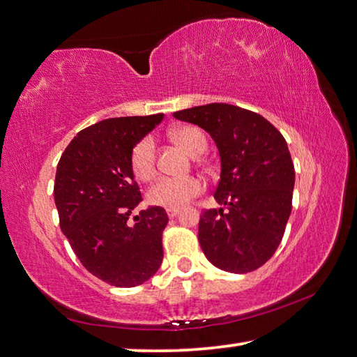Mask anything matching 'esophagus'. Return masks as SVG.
Masks as SVG:
<instances>
[{
	"label": "esophagus",
	"instance_id": "1",
	"mask_svg": "<svg viewBox=\"0 0 357 357\" xmlns=\"http://www.w3.org/2000/svg\"><path fill=\"white\" fill-rule=\"evenodd\" d=\"M178 211H180L178 208H167V210H166V213H167V216H169V218H175V216L178 215Z\"/></svg>",
	"mask_w": 357,
	"mask_h": 357
}]
</instances>
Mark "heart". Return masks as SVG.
Returning <instances> with one entry per match:
<instances>
[{
    "instance_id": "b5f03b06",
    "label": "heart",
    "mask_w": 357,
    "mask_h": 357,
    "mask_svg": "<svg viewBox=\"0 0 357 357\" xmlns=\"http://www.w3.org/2000/svg\"><path fill=\"white\" fill-rule=\"evenodd\" d=\"M172 139L180 147L191 155H197L199 152H205L207 149V136L204 131L192 125H183L172 130ZM131 169L137 178L149 182L156 174V146L153 137L146 136L137 141L136 146L131 150L130 156ZM202 182L196 177L188 178H171L161 177L150 186L147 192V199L150 204L158 205L166 208H180L188 204L202 192Z\"/></svg>"
}]
</instances>
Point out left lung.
Wrapping results in <instances>:
<instances>
[{
    "label": "left lung",
    "mask_w": 357,
    "mask_h": 357,
    "mask_svg": "<svg viewBox=\"0 0 357 357\" xmlns=\"http://www.w3.org/2000/svg\"><path fill=\"white\" fill-rule=\"evenodd\" d=\"M174 117L199 125L220 150L215 199L227 210L202 211L197 236L205 257L222 271L257 270L276 252L291 213L295 167L284 136L264 116L227 103Z\"/></svg>",
    "instance_id": "left-lung-1"
}]
</instances>
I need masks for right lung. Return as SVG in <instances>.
Here are the masks:
<instances>
[{
	"label": "right lung",
	"mask_w": 357,
	"mask_h": 357,
	"mask_svg": "<svg viewBox=\"0 0 357 357\" xmlns=\"http://www.w3.org/2000/svg\"><path fill=\"white\" fill-rule=\"evenodd\" d=\"M165 114L105 119L81 130L56 169L54 204L62 234L81 264L114 287H136L158 271L169 218L149 207L127 222L142 201L131 150Z\"/></svg>",
	"instance_id": "obj_1"
}]
</instances>
